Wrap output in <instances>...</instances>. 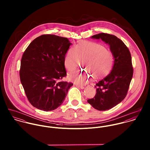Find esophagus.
Wrapping results in <instances>:
<instances>
[{"label":"esophagus","mask_w":150,"mask_h":150,"mask_svg":"<svg viewBox=\"0 0 150 150\" xmlns=\"http://www.w3.org/2000/svg\"><path fill=\"white\" fill-rule=\"evenodd\" d=\"M77 86L78 88H81V89H84V86H79V85H77Z\"/></svg>","instance_id":"1"}]
</instances>
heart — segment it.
I'll use <instances>...</instances> for the list:
<instances>
[{
	"label": "heart",
	"mask_w": 150,
	"mask_h": 150,
	"mask_svg": "<svg viewBox=\"0 0 150 150\" xmlns=\"http://www.w3.org/2000/svg\"><path fill=\"white\" fill-rule=\"evenodd\" d=\"M84 59V67L93 76L100 79L111 71L114 64V56L111 51L99 43L81 41L74 47H70L64 57V65L71 71L76 69L79 58ZM87 72L74 71L69 75V79L77 84H85L91 79Z\"/></svg>",
	"instance_id": "obj_1"
}]
</instances>
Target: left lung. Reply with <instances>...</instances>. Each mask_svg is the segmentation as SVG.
<instances>
[{"label": "left lung", "mask_w": 150, "mask_h": 150, "mask_svg": "<svg viewBox=\"0 0 150 150\" xmlns=\"http://www.w3.org/2000/svg\"><path fill=\"white\" fill-rule=\"evenodd\" d=\"M92 38L108 44L114 58L111 71L96 84L95 96L87 100L94 108L105 111L119 104L127 95L133 74L132 58L127 45L114 35L101 33Z\"/></svg>", "instance_id": "left-lung-1"}]
</instances>
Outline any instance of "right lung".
<instances>
[{"label":"right lung","instance_id":"obj_1","mask_svg":"<svg viewBox=\"0 0 150 150\" xmlns=\"http://www.w3.org/2000/svg\"><path fill=\"white\" fill-rule=\"evenodd\" d=\"M71 44L67 38L43 35L34 39L22 57L20 77L30 104L45 111H52L64 101L73 83L66 76L65 55Z\"/></svg>","mask_w":150,"mask_h":150}]
</instances>
